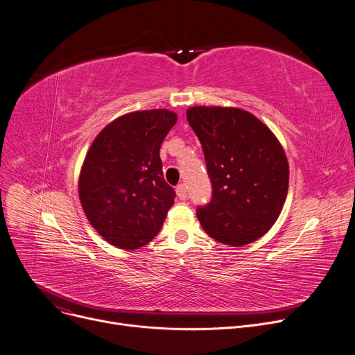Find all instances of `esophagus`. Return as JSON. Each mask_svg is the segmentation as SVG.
<instances>
[{
    "mask_svg": "<svg viewBox=\"0 0 355 355\" xmlns=\"http://www.w3.org/2000/svg\"><path fill=\"white\" fill-rule=\"evenodd\" d=\"M177 196H178L180 200H185L188 197V189H187V187L184 184H180L177 187Z\"/></svg>",
    "mask_w": 355,
    "mask_h": 355,
    "instance_id": "esophagus-1",
    "label": "esophagus"
}]
</instances>
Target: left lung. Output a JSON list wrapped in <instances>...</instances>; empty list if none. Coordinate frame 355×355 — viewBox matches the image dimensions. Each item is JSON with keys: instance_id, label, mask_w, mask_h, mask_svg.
Returning a JSON list of instances; mask_svg holds the SVG:
<instances>
[{"instance_id": "1", "label": "left lung", "mask_w": 355, "mask_h": 355, "mask_svg": "<svg viewBox=\"0 0 355 355\" xmlns=\"http://www.w3.org/2000/svg\"><path fill=\"white\" fill-rule=\"evenodd\" d=\"M187 120L204 151L212 184L211 201L197 208L215 241L243 246L276 222L288 188V164L275 135L249 112L196 106Z\"/></svg>"}]
</instances>
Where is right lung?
<instances>
[{
	"label": "right lung",
	"mask_w": 355,
	"mask_h": 355,
	"mask_svg": "<svg viewBox=\"0 0 355 355\" xmlns=\"http://www.w3.org/2000/svg\"><path fill=\"white\" fill-rule=\"evenodd\" d=\"M177 114L144 110L124 114L92 143L79 177L83 211L109 243L147 245L163 227L175 191L163 174L159 147Z\"/></svg>",
	"instance_id": "obj_1"
}]
</instances>
